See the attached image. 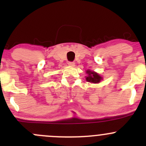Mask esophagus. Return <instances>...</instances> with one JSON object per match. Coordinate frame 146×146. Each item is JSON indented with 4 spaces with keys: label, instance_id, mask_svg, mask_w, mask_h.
<instances>
[{
    "label": "esophagus",
    "instance_id": "obj_1",
    "mask_svg": "<svg viewBox=\"0 0 146 146\" xmlns=\"http://www.w3.org/2000/svg\"><path fill=\"white\" fill-rule=\"evenodd\" d=\"M68 66H75V63L74 62H68Z\"/></svg>",
    "mask_w": 146,
    "mask_h": 146
}]
</instances>
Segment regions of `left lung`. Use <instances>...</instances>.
Returning a JSON list of instances; mask_svg holds the SVG:
<instances>
[{"mask_svg": "<svg viewBox=\"0 0 146 146\" xmlns=\"http://www.w3.org/2000/svg\"><path fill=\"white\" fill-rule=\"evenodd\" d=\"M86 73H88V76L86 77V80L88 82H92V83H98L100 82L101 80H102V77H101L98 73L95 72L88 70Z\"/></svg>", "mask_w": 146, "mask_h": 146, "instance_id": "left-lung-1", "label": "left lung"}]
</instances>
